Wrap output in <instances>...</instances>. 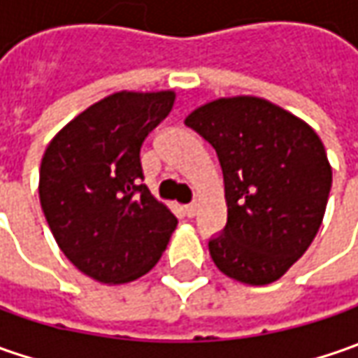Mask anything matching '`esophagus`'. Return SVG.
Masks as SVG:
<instances>
[{"label": "esophagus", "instance_id": "obj_1", "mask_svg": "<svg viewBox=\"0 0 358 358\" xmlns=\"http://www.w3.org/2000/svg\"><path fill=\"white\" fill-rule=\"evenodd\" d=\"M197 211H199V205H197V203H189V205H185V215L189 217V219H191V217H195Z\"/></svg>", "mask_w": 358, "mask_h": 358}]
</instances>
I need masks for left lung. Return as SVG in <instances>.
Wrapping results in <instances>:
<instances>
[{
    "mask_svg": "<svg viewBox=\"0 0 358 358\" xmlns=\"http://www.w3.org/2000/svg\"><path fill=\"white\" fill-rule=\"evenodd\" d=\"M217 151L227 225L209 239L221 273L247 285L281 279L323 223L333 171L305 121L259 97L217 99L185 119Z\"/></svg>",
    "mask_w": 358,
    "mask_h": 358,
    "instance_id": "1",
    "label": "left lung"
}]
</instances>
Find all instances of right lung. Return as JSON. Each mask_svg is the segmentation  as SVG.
<instances>
[{"label":"right lung","mask_w":358,"mask_h":358,"mask_svg":"<svg viewBox=\"0 0 358 358\" xmlns=\"http://www.w3.org/2000/svg\"><path fill=\"white\" fill-rule=\"evenodd\" d=\"M175 93L119 91L87 107L48 145L39 201L63 255L107 285L157 265L175 215L143 183L141 145L169 115Z\"/></svg>","instance_id":"add662e5"}]
</instances>
